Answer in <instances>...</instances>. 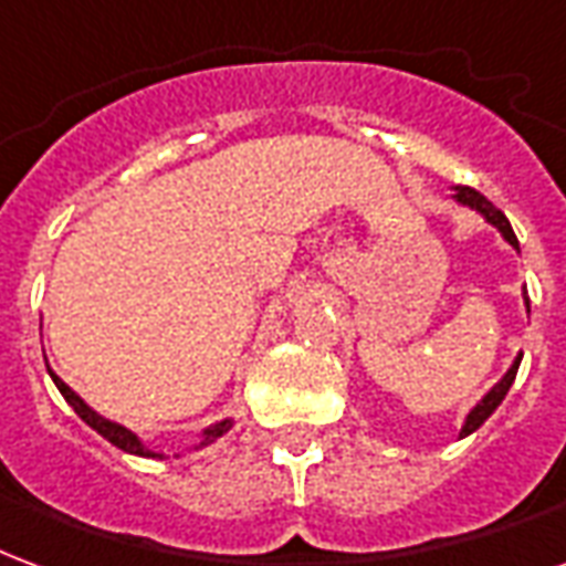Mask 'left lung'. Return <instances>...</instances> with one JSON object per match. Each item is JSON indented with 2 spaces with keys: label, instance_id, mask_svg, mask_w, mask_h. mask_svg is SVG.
Returning <instances> with one entry per match:
<instances>
[{
  "label": "left lung",
  "instance_id": "left-lung-1",
  "mask_svg": "<svg viewBox=\"0 0 566 566\" xmlns=\"http://www.w3.org/2000/svg\"><path fill=\"white\" fill-rule=\"evenodd\" d=\"M451 199H454L458 206H463V209H470V211H475V214H482V218H485V223H491V227H494V230H497V233L503 235V239H506V242H510L515 251H518V239H515V233H512V223L506 221V214H503V211H500L497 206L491 202V199L482 197V193H479V190H473V187H451ZM522 296H524V308L531 312V300H527V291H522ZM518 364H522V352L515 355V360L510 364V369L503 373V379H500L497 385H494V388H491V391H488L485 397H482V400H479V403L470 409V412H467V418H463V424H461V433H458V437H461V439L470 437L473 430H479V427L485 424L488 418L494 416V409L503 403V397H506V391L512 388V381H515Z\"/></svg>",
  "mask_w": 566,
  "mask_h": 566
}]
</instances>
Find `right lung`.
Here are the masks:
<instances>
[{"mask_svg":"<svg viewBox=\"0 0 566 566\" xmlns=\"http://www.w3.org/2000/svg\"><path fill=\"white\" fill-rule=\"evenodd\" d=\"M48 373H51V379H54L56 391L63 394V400H66V403L72 406V409H75V416H78L81 421H84V424H87V427H93V430H96L99 437L108 439V442H112L115 449L127 451V454H139V458H160V461H163V458H166L163 451L145 446V439H142L139 433H136V430H129V427L117 424V421H112V418L99 416V412H96L93 406L84 403L78 394L72 391L66 381L56 376L54 369L48 367ZM230 427H233V418H223V421H214V424L202 427V430H199V433H197V442H193V446H190V449H185V451L206 449V446H211V442H218V439H221L223 433L230 430ZM172 458H181V451H175Z\"/></svg>","mask_w":566,"mask_h":566,"instance_id":"1","label":"right lung"}]
</instances>
